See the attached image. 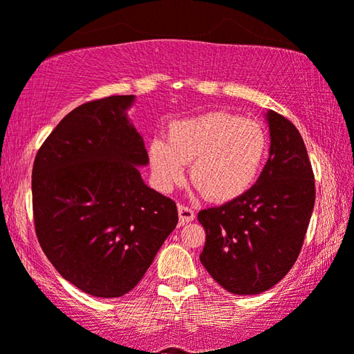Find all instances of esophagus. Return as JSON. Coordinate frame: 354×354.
<instances>
[{"instance_id":"34e87169","label":"esophagus","mask_w":354,"mask_h":354,"mask_svg":"<svg viewBox=\"0 0 354 354\" xmlns=\"http://www.w3.org/2000/svg\"><path fill=\"white\" fill-rule=\"evenodd\" d=\"M194 216H196V214H194V210L192 207H188V205L178 204V223H180V225L193 221Z\"/></svg>"}]
</instances>
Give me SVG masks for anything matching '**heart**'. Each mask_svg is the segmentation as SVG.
I'll list each match as a JSON object with an SVG mask.
<instances>
[{
	"mask_svg": "<svg viewBox=\"0 0 354 354\" xmlns=\"http://www.w3.org/2000/svg\"><path fill=\"white\" fill-rule=\"evenodd\" d=\"M269 140L258 122L226 112L172 122L167 140L153 138L147 145L155 183L169 193L185 182L192 162L194 187L214 203H230L257 182L268 156Z\"/></svg>",
	"mask_w": 354,
	"mask_h": 354,
	"instance_id": "obj_1",
	"label": "heart"
}]
</instances>
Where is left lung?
Returning a JSON list of instances; mask_svg holds the SVG:
<instances>
[{"mask_svg":"<svg viewBox=\"0 0 354 354\" xmlns=\"http://www.w3.org/2000/svg\"><path fill=\"white\" fill-rule=\"evenodd\" d=\"M269 160L252 188L201 210V263L232 295H259L283 279L301 253L315 204V176L301 133L268 112Z\"/></svg>","mask_w":354,"mask_h":354,"instance_id":"8db88e82","label":"left lung"}]
</instances>
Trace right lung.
Here are the masks:
<instances>
[{
	"label": "right lung",
	"mask_w": 354,
	"mask_h": 354,
	"mask_svg": "<svg viewBox=\"0 0 354 354\" xmlns=\"http://www.w3.org/2000/svg\"><path fill=\"white\" fill-rule=\"evenodd\" d=\"M133 95L71 111L37 150L32 216L42 252L63 279L96 297L133 290L176 230V203L144 183V140L129 123Z\"/></svg>",
	"instance_id": "add662e5"
}]
</instances>
